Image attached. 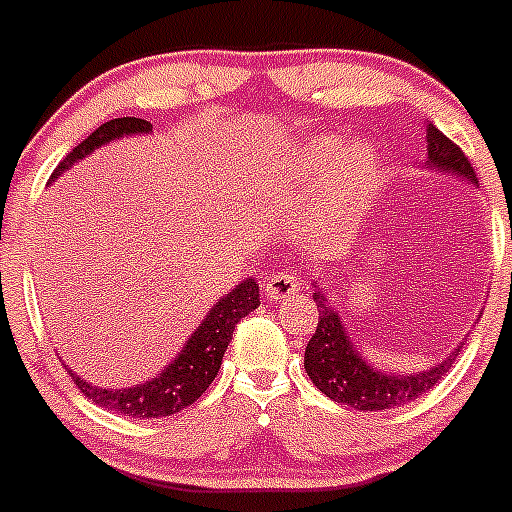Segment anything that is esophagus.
Masks as SVG:
<instances>
[{
	"label": "esophagus",
	"mask_w": 512,
	"mask_h": 512,
	"mask_svg": "<svg viewBox=\"0 0 512 512\" xmlns=\"http://www.w3.org/2000/svg\"><path fill=\"white\" fill-rule=\"evenodd\" d=\"M266 297L274 299V302H281V299L294 297V294L302 292V276L292 269H279L266 279L264 284Z\"/></svg>",
	"instance_id": "34e87169"
}]
</instances>
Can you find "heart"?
Wrapping results in <instances>:
<instances>
[{
    "label": "heart",
    "mask_w": 512,
    "mask_h": 512,
    "mask_svg": "<svg viewBox=\"0 0 512 512\" xmlns=\"http://www.w3.org/2000/svg\"><path fill=\"white\" fill-rule=\"evenodd\" d=\"M335 175L327 185L325 200L337 213H350L360 205V200L368 192L370 180L378 170V152L368 142H353L342 149L340 137H317L299 149L294 159V172L297 175H312L317 170H325L327 164L335 162Z\"/></svg>",
    "instance_id": "1"
}]
</instances>
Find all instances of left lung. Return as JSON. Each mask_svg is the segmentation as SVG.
<instances>
[{
    "label": "left lung",
    "instance_id": "8db88e82",
    "mask_svg": "<svg viewBox=\"0 0 512 512\" xmlns=\"http://www.w3.org/2000/svg\"><path fill=\"white\" fill-rule=\"evenodd\" d=\"M419 167L447 172L459 180H467L470 185H477L475 170L462 149L452 139L444 137L434 124H426V157L421 159ZM312 287V297L320 309V322L304 350V370L314 386L332 401L353 406L358 411H386L393 406H403L437 386L459 355L462 342L439 363L419 373H391V370L378 368L365 358L363 348L353 342L340 312L327 297V289L320 281H314Z\"/></svg>",
    "mask_w": 512,
    "mask_h": 512
}]
</instances>
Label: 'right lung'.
<instances>
[{"instance_id":"obj_1","label":"right lung","mask_w":512,"mask_h":512,"mask_svg":"<svg viewBox=\"0 0 512 512\" xmlns=\"http://www.w3.org/2000/svg\"><path fill=\"white\" fill-rule=\"evenodd\" d=\"M147 134H152V124L144 119L124 116V119L106 121V124H101L93 131L91 137L83 139L73 152L65 154L63 162L55 167L48 185H53L58 177H63V172H68L73 164L91 157L96 149L106 147V144L111 142H119V139L124 137H147ZM259 304L261 299L256 276H248V279L238 281L231 292L223 294V297L208 309L203 322L192 330V335L187 337L185 345L180 348V353H177L170 363L164 365L157 375H152L149 381L137 383V386L103 388L96 386V383L83 381L81 375H75L68 365H65V368H68L75 386L81 388L83 396L91 398L93 403H98L103 409H111L116 411V414L129 416V419H159V416H172L177 414V411L187 409L190 403H195L205 391H208V386L215 381V375H218L220 363H223V355L225 350H228L233 330H236L238 322H241L248 312H253V309L259 307Z\"/></svg>"}]
</instances>
